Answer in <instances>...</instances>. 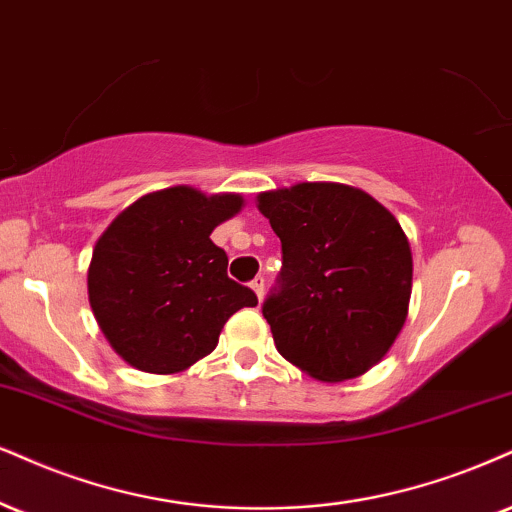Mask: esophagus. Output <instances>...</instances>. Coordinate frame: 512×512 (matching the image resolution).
<instances>
[{"mask_svg":"<svg viewBox=\"0 0 512 512\" xmlns=\"http://www.w3.org/2000/svg\"><path fill=\"white\" fill-rule=\"evenodd\" d=\"M263 285H266V280H263V277H261V275H258V277H256V280H254V282H251V289H254V292H256V296H258V301H261V299H263Z\"/></svg>","mask_w":512,"mask_h":512,"instance_id":"esophagus-1","label":"esophagus"}]
</instances>
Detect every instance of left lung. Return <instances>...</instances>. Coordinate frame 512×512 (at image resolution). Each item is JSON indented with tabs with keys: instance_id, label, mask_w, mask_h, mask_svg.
<instances>
[{
	"instance_id": "1",
	"label": "left lung",
	"mask_w": 512,
	"mask_h": 512,
	"mask_svg": "<svg viewBox=\"0 0 512 512\" xmlns=\"http://www.w3.org/2000/svg\"><path fill=\"white\" fill-rule=\"evenodd\" d=\"M282 242L280 292L263 304L275 346L320 382H346L387 356L408 318L410 242L389 208L339 182L256 197Z\"/></svg>"
}]
</instances>
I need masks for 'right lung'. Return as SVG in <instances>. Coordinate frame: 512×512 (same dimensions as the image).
Instances as JSON below:
<instances>
[{
	"label": "right lung",
	"instance_id": "right-lung-1",
	"mask_svg": "<svg viewBox=\"0 0 512 512\" xmlns=\"http://www.w3.org/2000/svg\"><path fill=\"white\" fill-rule=\"evenodd\" d=\"M242 206V194L175 185L132 201L97 239L87 296L106 342L132 368L187 370L216 349L232 313L258 304L227 277L225 251L211 242Z\"/></svg>",
	"mask_w": 512,
	"mask_h": 512
}]
</instances>
